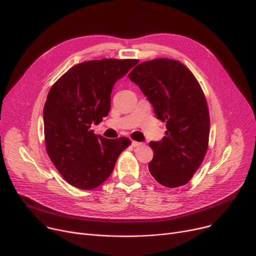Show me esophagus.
Returning a JSON list of instances; mask_svg holds the SVG:
<instances>
[{
    "label": "esophagus",
    "mask_w": 256,
    "mask_h": 256,
    "mask_svg": "<svg viewBox=\"0 0 256 256\" xmlns=\"http://www.w3.org/2000/svg\"><path fill=\"white\" fill-rule=\"evenodd\" d=\"M142 145V143L141 142H137V141H134V140H132V146H134V147H137V146H141Z\"/></svg>",
    "instance_id": "34e87169"
}]
</instances>
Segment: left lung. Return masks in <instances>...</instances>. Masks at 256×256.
<instances>
[{"instance_id": "8db88e82", "label": "left lung", "mask_w": 256, "mask_h": 256, "mask_svg": "<svg viewBox=\"0 0 256 256\" xmlns=\"http://www.w3.org/2000/svg\"><path fill=\"white\" fill-rule=\"evenodd\" d=\"M128 78L152 104L156 118L166 122V136L150 143V174L166 188L188 184L208 145L210 115L202 89L182 63L167 58L140 63Z\"/></svg>"}]
</instances>
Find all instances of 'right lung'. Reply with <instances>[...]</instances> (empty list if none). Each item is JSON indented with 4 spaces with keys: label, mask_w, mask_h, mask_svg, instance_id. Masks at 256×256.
Listing matches in <instances>:
<instances>
[{
    "label": "right lung",
    "mask_w": 256,
    "mask_h": 256,
    "mask_svg": "<svg viewBox=\"0 0 256 256\" xmlns=\"http://www.w3.org/2000/svg\"><path fill=\"white\" fill-rule=\"evenodd\" d=\"M138 60L102 59L80 63L65 72L48 94L44 109L46 152L63 178L82 190L100 186L130 144L106 139L91 130L108 116L114 84Z\"/></svg>",
    "instance_id": "right-lung-1"
}]
</instances>
